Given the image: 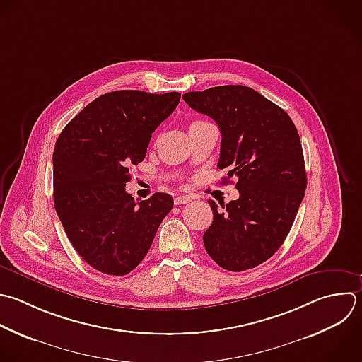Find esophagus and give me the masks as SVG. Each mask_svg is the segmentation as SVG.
Here are the masks:
<instances>
[{"mask_svg":"<svg viewBox=\"0 0 362 362\" xmlns=\"http://www.w3.org/2000/svg\"><path fill=\"white\" fill-rule=\"evenodd\" d=\"M194 198L191 195H180L174 199V204L175 205H182V204H187V202H191Z\"/></svg>","mask_w":362,"mask_h":362,"instance_id":"34e87169","label":"esophagus"}]
</instances>
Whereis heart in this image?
Wrapping results in <instances>:
<instances>
[{
    "label": "heart",
    "instance_id": "heart-1",
    "mask_svg": "<svg viewBox=\"0 0 362 362\" xmlns=\"http://www.w3.org/2000/svg\"><path fill=\"white\" fill-rule=\"evenodd\" d=\"M195 122H202V120H195ZM195 122H192V123H195Z\"/></svg>",
    "mask_w": 362,
    "mask_h": 362
}]
</instances>
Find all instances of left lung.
<instances>
[{
    "mask_svg": "<svg viewBox=\"0 0 362 362\" xmlns=\"http://www.w3.org/2000/svg\"><path fill=\"white\" fill-rule=\"evenodd\" d=\"M216 122L222 140L218 168L236 177L239 198L218 209L204 233L208 255L230 272L252 269L274 255L288 235L307 187L304 156L288 115L256 90L226 85L182 95Z\"/></svg>",
    "mask_w": 362,
    "mask_h": 362,
    "instance_id": "8db88e82",
    "label": "left lung"
}]
</instances>
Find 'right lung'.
Here are the masks:
<instances>
[{
	"instance_id": "obj_1",
	"label": "right lung",
	"mask_w": 362,
	"mask_h": 362,
	"mask_svg": "<svg viewBox=\"0 0 362 362\" xmlns=\"http://www.w3.org/2000/svg\"><path fill=\"white\" fill-rule=\"evenodd\" d=\"M178 92L116 90L89 103L59 134L54 150L57 214L81 257L124 276L147 255L173 209L168 194L136 202L126 192L129 167L146 157L154 130L175 110Z\"/></svg>"
}]
</instances>
